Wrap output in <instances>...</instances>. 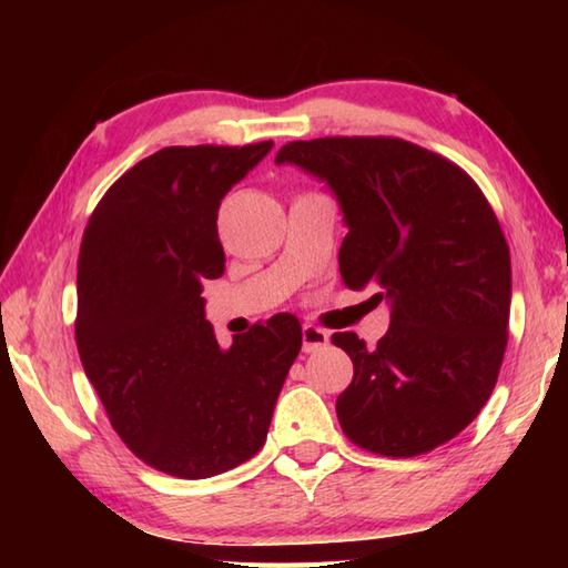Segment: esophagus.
<instances>
[{
    "instance_id": "esophagus-1",
    "label": "esophagus",
    "mask_w": 568,
    "mask_h": 568,
    "mask_svg": "<svg viewBox=\"0 0 568 568\" xmlns=\"http://www.w3.org/2000/svg\"><path fill=\"white\" fill-rule=\"evenodd\" d=\"M329 344V334L315 327V324H305L303 327V348L307 354L312 352H320V348H324Z\"/></svg>"
}]
</instances>
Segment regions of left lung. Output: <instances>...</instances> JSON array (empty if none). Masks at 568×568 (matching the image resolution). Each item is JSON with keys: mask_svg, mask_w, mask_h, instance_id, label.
Wrapping results in <instances>:
<instances>
[{"mask_svg": "<svg viewBox=\"0 0 568 568\" xmlns=\"http://www.w3.org/2000/svg\"><path fill=\"white\" fill-rule=\"evenodd\" d=\"M275 163L327 180L348 226L346 287L393 307L376 348L332 334L354 361L336 400L344 434L393 458L454 439L488 403L508 346L510 248L490 202L464 168L395 136L291 141Z\"/></svg>", "mask_w": 568, "mask_h": 568, "instance_id": "left-lung-1", "label": "left lung"}]
</instances>
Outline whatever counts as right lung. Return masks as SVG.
I'll return each mask as SVG.
<instances>
[{
    "label": "right lung",
    "mask_w": 568,
    "mask_h": 568,
    "mask_svg": "<svg viewBox=\"0 0 568 568\" xmlns=\"http://www.w3.org/2000/svg\"><path fill=\"white\" fill-rule=\"evenodd\" d=\"M273 141L168 146L116 180L84 226L75 342L114 432L143 464L210 478L261 452L303 346L281 312L224 348L202 283L224 273L220 202Z\"/></svg>",
    "instance_id": "add662e5"
}]
</instances>
